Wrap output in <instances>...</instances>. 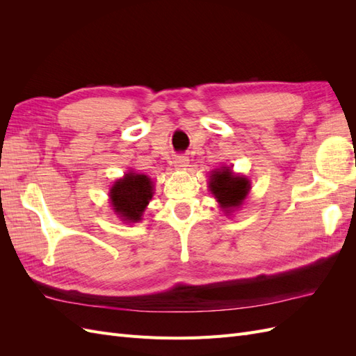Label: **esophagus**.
<instances>
[{"instance_id": "34e87169", "label": "esophagus", "mask_w": 356, "mask_h": 356, "mask_svg": "<svg viewBox=\"0 0 356 356\" xmlns=\"http://www.w3.org/2000/svg\"><path fill=\"white\" fill-rule=\"evenodd\" d=\"M175 165H177L178 168H186V166H188V157H186V156H177Z\"/></svg>"}]
</instances>
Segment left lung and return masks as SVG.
Wrapping results in <instances>:
<instances>
[{"label": "left lung", "mask_w": 356, "mask_h": 356, "mask_svg": "<svg viewBox=\"0 0 356 356\" xmlns=\"http://www.w3.org/2000/svg\"><path fill=\"white\" fill-rule=\"evenodd\" d=\"M209 186L211 191L225 211L239 207L242 200L246 197L248 191H250V181L232 174L229 168L215 172Z\"/></svg>", "instance_id": "left-lung-1"}]
</instances>
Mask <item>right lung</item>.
I'll list each match as a JSON object with an SVG mask.
<instances>
[{"mask_svg":"<svg viewBox=\"0 0 356 356\" xmlns=\"http://www.w3.org/2000/svg\"><path fill=\"white\" fill-rule=\"evenodd\" d=\"M111 202L115 212L124 221H138L153 196V182L145 175L126 174L113 186Z\"/></svg>","mask_w":356,"mask_h":356,"instance_id":"right-lung-1","label":"right lung"}]
</instances>
